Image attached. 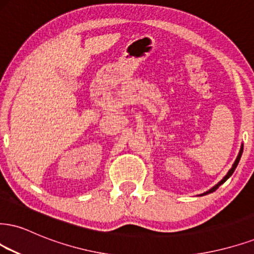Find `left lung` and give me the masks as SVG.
Listing matches in <instances>:
<instances>
[{
  "label": "left lung",
  "instance_id": "1",
  "mask_svg": "<svg viewBox=\"0 0 254 254\" xmlns=\"http://www.w3.org/2000/svg\"><path fill=\"white\" fill-rule=\"evenodd\" d=\"M243 151H244V146H242V148H240V152H239V154H238V156H237L236 161H234V164H233V166H232V168H231V170H230V171H228V173H227L226 175H225V177H224V179H223V180H221V181H219V183H218L217 185H215V186H214V187H212V189H211V190H207V192H205V193H203V194H202V195H205V194H208V193H212V192H214V190H217V189H218V187H219V186H220V185H221V184H224V183H225V181H226V180L228 179V178H230V177H231V175H232V174H233V172H234V171H236V168H237V166H238V164H239V161H240V158H242Z\"/></svg>",
  "mask_w": 254,
  "mask_h": 254
}]
</instances>
